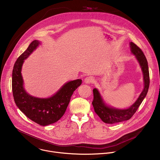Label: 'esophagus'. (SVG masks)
Listing matches in <instances>:
<instances>
[{"label": "esophagus", "mask_w": 160, "mask_h": 160, "mask_svg": "<svg viewBox=\"0 0 160 160\" xmlns=\"http://www.w3.org/2000/svg\"><path fill=\"white\" fill-rule=\"evenodd\" d=\"M85 82L86 83H88V84L92 83L94 82V78L92 77H90V76L87 77L85 79Z\"/></svg>", "instance_id": "obj_1"}]
</instances>
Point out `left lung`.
Here are the masks:
<instances>
[{
    "mask_svg": "<svg viewBox=\"0 0 160 160\" xmlns=\"http://www.w3.org/2000/svg\"><path fill=\"white\" fill-rule=\"evenodd\" d=\"M132 52L138 59L144 75V88L135 102L127 109H117L109 108L104 104L96 88L93 90L94 99L92 102L94 111L102 122L106 123H115L130 119L138 110V108L145 98L149 87V73L148 61L142 51L133 42H130Z\"/></svg>",
    "mask_w": 160,
    "mask_h": 160,
    "instance_id": "left-lung-1",
    "label": "left lung"
}]
</instances>
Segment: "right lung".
I'll return each instance as SVG.
<instances>
[{
  "label": "right lung",
  "mask_w": 160,
  "mask_h": 160,
  "mask_svg": "<svg viewBox=\"0 0 160 160\" xmlns=\"http://www.w3.org/2000/svg\"><path fill=\"white\" fill-rule=\"evenodd\" d=\"M40 42L33 40L27 49L21 54L14 63L12 76V89L15 103L30 120L42 126L58 122L64 114L74 91L82 84L77 79L66 83L52 97L40 99L28 94L22 86L21 74L24 59L37 48Z\"/></svg>",
  "instance_id": "right-lung-1"
}]
</instances>
